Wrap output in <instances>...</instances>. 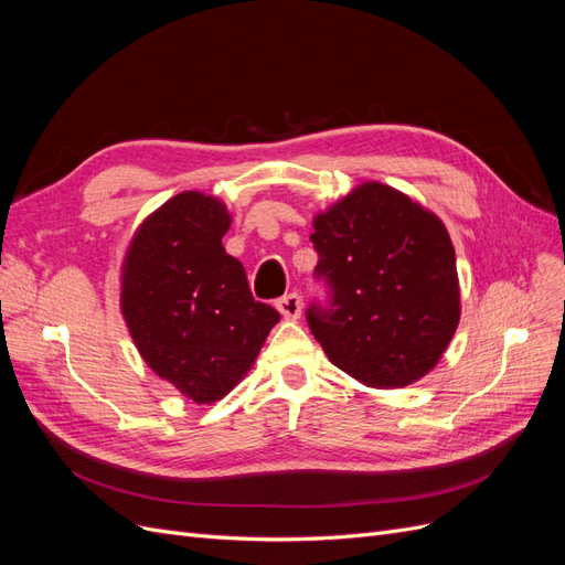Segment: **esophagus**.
I'll return each mask as SVG.
<instances>
[{
  "label": "esophagus",
  "instance_id": "obj_1",
  "mask_svg": "<svg viewBox=\"0 0 565 565\" xmlns=\"http://www.w3.org/2000/svg\"><path fill=\"white\" fill-rule=\"evenodd\" d=\"M278 311L282 313V318L287 320H297L301 316V299L297 292H289L282 299H278Z\"/></svg>",
  "mask_w": 565,
  "mask_h": 565
}]
</instances>
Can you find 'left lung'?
<instances>
[{
  "instance_id": "1",
  "label": "left lung",
  "mask_w": 565,
  "mask_h": 565,
  "mask_svg": "<svg viewBox=\"0 0 565 565\" xmlns=\"http://www.w3.org/2000/svg\"><path fill=\"white\" fill-rule=\"evenodd\" d=\"M316 276L330 306L306 320L330 361L365 386L401 388L431 372L459 322L455 247L443 221L377 181L313 218Z\"/></svg>"
}]
</instances>
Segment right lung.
Instances as JSON below:
<instances>
[{"label":"right lung","mask_w":565,"mask_h":565,"mask_svg":"<svg viewBox=\"0 0 565 565\" xmlns=\"http://www.w3.org/2000/svg\"><path fill=\"white\" fill-rule=\"evenodd\" d=\"M224 202L198 191L167 200L134 233L122 264V316L146 365L195 403H214L254 365L280 313L254 301L221 237Z\"/></svg>","instance_id":"right-lung-1"}]
</instances>
